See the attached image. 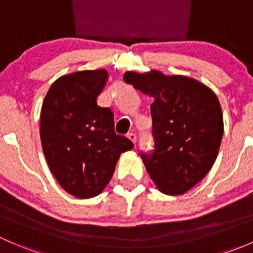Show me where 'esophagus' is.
I'll return each instance as SVG.
<instances>
[{"label":"esophagus","instance_id":"esophagus-1","mask_svg":"<svg viewBox=\"0 0 253 253\" xmlns=\"http://www.w3.org/2000/svg\"><path fill=\"white\" fill-rule=\"evenodd\" d=\"M127 138H128L129 141L133 143V144H136V142H137V136H136V134L132 133V132H131V133L127 134Z\"/></svg>","mask_w":253,"mask_h":253}]
</instances>
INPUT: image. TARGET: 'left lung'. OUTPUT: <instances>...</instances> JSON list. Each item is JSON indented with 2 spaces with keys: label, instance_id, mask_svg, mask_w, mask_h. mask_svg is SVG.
<instances>
[{
  "label": "left lung",
  "instance_id": "left-lung-1",
  "mask_svg": "<svg viewBox=\"0 0 253 253\" xmlns=\"http://www.w3.org/2000/svg\"><path fill=\"white\" fill-rule=\"evenodd\" d=\"M125 83L154 99L150 111L155 149L142 154L158 190L180 196L197 185L213 167L224 121L215 93L197 79L160 71H127Z\"/></svg>",
  "mask_w": 253,
  "mask_h": 253
}]
</instances>
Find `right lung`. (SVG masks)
Listing matches in <instances>:
<instances>
[{
	"instance_id": "add662e5",
	"label": "right lung",
	"mask_w": 253,
	"mask_h": 253,
	"mask_svg": "<svg viewBox=\"0 0 253 253\" xmlns=\"http://www.w3.org/2000/svg\"><path fill=\"white\" fill-rule=\"evenodd\" d=\"M108 71H78L51 84L40 114V138L51 172L79 200L100 195L110 182L120 155L133 143L117 136L114 114L96 98Z\"/></svg>"
}]
</instances>
